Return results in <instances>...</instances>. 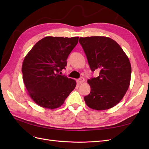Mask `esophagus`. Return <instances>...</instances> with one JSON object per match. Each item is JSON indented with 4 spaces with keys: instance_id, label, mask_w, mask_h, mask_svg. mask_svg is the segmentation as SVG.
<instances>
[{
    "instance_id": "34e87169",
    "label": "esophagus",
    "mask_w": 149,
    "mask_h": 149,
    "mask_svg": "<svg viewBox=\"0 0 149 149\" xmlns=\"http://www.w3.org/2000/svg\"><path fill=\"white\" fill-rule=\"evenodd\" d=\"M84 81V78L83 77H81L79 79L77 80V83L80 84H82Z\"/></svg>"
}]
</instances>
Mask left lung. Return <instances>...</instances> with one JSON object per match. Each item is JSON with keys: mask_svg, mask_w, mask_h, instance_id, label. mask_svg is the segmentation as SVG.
Returning a JSON list of instances; mask_svg holds the SVG:
<instances>
[{"mask_svg": "<svg viewBox=\"0 0 149 149\" xmlns=\"http://www.w3.org/2000/svg\"><path fill=\"white\" fill-rule=\"evenodd\" d=\"M79 42L91 70L100 71L97 77L88 80L91 92L84 100L91 109H110L121 101L129 87L131 66L129 58L119 44L109 37H80Z\"/></svg>", "mask_w": 149, "mask_h": 149, "instance_id": "left-lung-1", "label": "left lung"}]
</instances>
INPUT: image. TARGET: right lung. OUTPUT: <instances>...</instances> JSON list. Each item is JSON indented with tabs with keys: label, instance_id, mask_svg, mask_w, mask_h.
Segmentation results:
<instances>
[{
	"label": "right lung",
	"instance_id": "1",
	"mask_svg": "<svg viewBox=\"0 0 149 149\" xmlns=\"http://www.w3.org/2000/svg\"><path fill=\"white\" fill-rule=\"evenodd\" d=\"M78 38L45 37L25 56L22 68L24 82L29 96L40 106L60 107L75 88L74 79L60 74L65 69L67 58Z\"/></svg>",
	"mask_w": 149,
	"mask_h": 149
}]
</instances>
